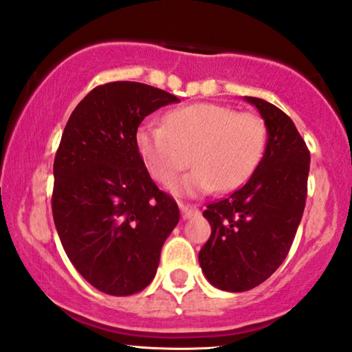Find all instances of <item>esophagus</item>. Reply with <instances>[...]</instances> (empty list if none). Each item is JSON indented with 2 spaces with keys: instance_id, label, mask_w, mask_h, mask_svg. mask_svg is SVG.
I'll use <instances>...</instances> for the list:
<instances>
[{
  "instance_id": "1",
  "label": "esophagus",
  "mask_w": 352,
  "mask_h": 352,
  "mask_svg": "<svg viewBox=\"0 0 352 352\" xmlns=\"http://www.w3.org/2000/svg\"><path fill=\"white\" fill-rule=\"evenodd\" d=\"M179 208H180V212L184 215V219H191L193 215H196L199 212L198 206L196 204H188V203H179Z\"/></svg>"
}]
</instances>
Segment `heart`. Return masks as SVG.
<instances>
[{
	"label": "heart",
	"mask_w": 352,
	"mask_h": 352,
	"mask_svg": "<svg viewBox=\"0 0 352 352\" xmlns=\"http://www.w3.org/2000/svg\"><path fill=\"white\" fill-rule=\"evenodd\" d=\"M267 138L265 120L256 112L196 102L168 111L162 125H142L135 144L149 175L162 185L172 184L190 162L196 166L179 185L195 195L241 186L259 166Z\"/></svg>",
	"instance_id": "b5f03b06"
}]
</instances>
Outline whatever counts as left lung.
I'll return each mask as SVG.
<instances>
[{
	"label": "left lung",
	"instance_id": "left-lung-1",
	"mask_svg": "<svg viewBox=\"0 0 352 352\" xmlns=\"http://www.w3.org/2000/svg\"><path fill=\"white\" fill-rule=\"evenodd\" d=\"M269 129L265 153L251 179L227 198L208 204L209 240L199 251L206 278L223 292H248L282 265L293 245L307 196L311 154L293 120L259 98Z\"/></svg>",
	"mask_w": 352,
	"mask_h": 352
}]
</instances>
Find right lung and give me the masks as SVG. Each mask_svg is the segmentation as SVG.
Segmentation results:
<instances>
[{
    "instance_id": "obj_1",
    "label": "right lung",
    "mask_w": 352,
    "mask_h": 352,
    "mask_svg": "<svg viewBox=\"0 0 352 352\" xmlns=\"http://www.w3.org/2000/svg\"><path fill=\"white\" fill-rule=\"evenodd\" d=\"M177 101L144 83H104L78 102L63 132L53 167L54 225L75 269L102 293L146 288L179 223L175 199L157 188L135 144L144 117Z\"/></svg>"
}]
</instances>
